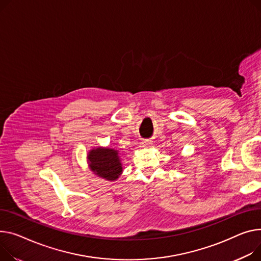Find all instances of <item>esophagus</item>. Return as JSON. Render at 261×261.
Listing matches in <instances>:
<instances>
[{
    "label": "esophagus",
    "mask_w": 261,
    "mask_h": 261,
    "mask_svg": "<svg viewBox=\"0 0 261 261\" xmlns=\"http://www.w3.org/2000/svg\"><path fill=\"white\" fill-rule=\"evenodd\" d=\"M143 146L144 147H150L151 145H152V143H151V141H143Z\"/></svg>",
    "instance_id": "34e87169"
}]
</instances>
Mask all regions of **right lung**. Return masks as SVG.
Listing matches in <instances>:
<instances>
[{
  "label": "right lung",
  "mask_w": 261,
  "mask_h": 261,
  "mask_svg": "<svg viewBox=\"0 0 261 261\" xmlns=\"http://www.w3.org/2000/svg\"><path fill=\"white\" fill-rule=\"evenodd\" d=\"M89 166L96 175L107 180H115L121 173V164L117 150L97 148L89 152Z\"/></svg>",
  "instance_id": "1"
}]
</instances>
